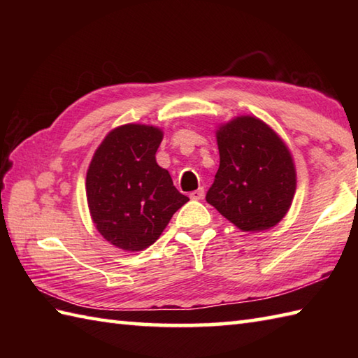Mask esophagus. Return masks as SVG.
I'll return each instance as SVG.
<instances>
[{
  "mask_svg": "<svg viewBox=\"0 0 358 358\" xmlns=\"http://www.w3.org/2000/svg\"><path fill=\"white\" fill-rule=\"evenodd\" d=\"M191 196L192 200H203V196H204V189L203 187H200V189H196V191H194V192H191Z\"/></svg>",
  "mask_w": 358,
  "mask_h": 358,
  "instance_id": "1",
  "label": "esophagus"
}]
</instances>
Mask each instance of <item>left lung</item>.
<instances>
[{"mask_svg": "<svg viewBox=\"0 0 358 358\" xmlns=\"http://www.w3.org/2000/svg\"><path fill=\"white\" fill-rule=\"evenodd\" d=\"M220 167L206 201L243 232L281 222L295 194L296 173L283 140L262 120L243 115L217 131Z\"/></svg>", "mask_w": 358, "mask_h": 358, "instance_id": "obj_1", "label": "left lung"}]
</instances>
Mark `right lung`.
Here are the masks:
<instances>
[{
    "mask_svg": "<svg viewBox=\"0 0 358 358\" xmlns=\"http://www.w3.org/2000/svg\"><path fill=\"white\" fill-rule=\"evenodd\" d=\"M162 129L124 124L95 150L86 177L87 204L104 240L123 250H143L158 240L186 195L157 164Z\"/></svg>",
    "mask_w": 358,
    "mask_h": 358,
    "instance_id": "right-lung-1",
    "label": "right lung"
}]
</instances>
